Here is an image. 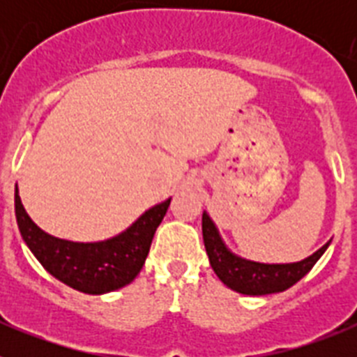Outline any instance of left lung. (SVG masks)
Segmentation results:
<instances>
[{
    "label": "left lung",
    "instance_id": "8db88e82",
    "mask_svg": "<svg viewBox=\"0 0 357 357\" xmlns=\"http://www.w3.org/2000/svg\"><path fill=\"white\" fill-rule=\"evenodd\" d=\"M202 234H204V245L209 255V263L218 279L230 289L243 295H270V293H279L291 288L317 264L321 254L329 247V243H326L320 250L298 263L264 264L241 259L232 254L222 241L218 229L207 213L202 214Z\"/></svg>",
    "mask_w": 357,
    "mask_h": 357
}]
</instances>
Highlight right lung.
<instances>
[{
  "label": "right lung",
  "mask_w": 357,
  "mask_h": 357,
  "mask_svg": "<svg viewBox=\"0 0 357 357\" xmlns=\"http://www.w3.org/2000/svg\"><path fill=\"white\" fill-rule=\"evenodd\" d=\"M169 202L148 209L125 232L107 241L75 243L53 238L31 222L15 188V220L24 243L55 279L89 295L114 291L130 284L141 272L151 239Z\"/></svg>",
  "instance_id": "right-lung-1"
}]
</instances>
